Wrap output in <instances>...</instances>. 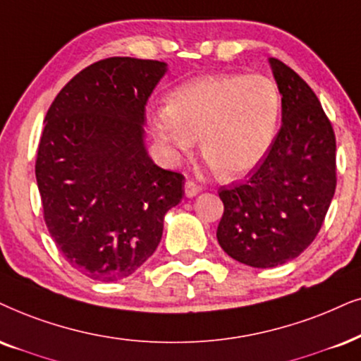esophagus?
Instances as JSON below:
<instances>
[{
    "mask_svg": "<svg viewBox=\"0 0 361 361\" xmlns=\"http://www.w3.org/2000/svg\"><path fill=\"white\" fill-rule=\"evenodd\" d=\"M202 191V186H200L196 181L193 180H186L185 183V195L188 196V198H193V196H196Z\"/></svg>",
    "mask_w": 361,
    "mask_h": 361,
    "instance_id": "obj_1",
    "label": "esophagus"
}]
</instances>
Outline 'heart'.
I'll return each mask as SVG.
<instances>
[{
  "label": "heart",
  "mask_w": 361,
  "mask_h": 361,
  "mask_svg": "<svg viewBox=\"0 0 361 361\" xmlns=\"http://www.w3.org/2000/svg\"><path fill=\"white\" fill-rule=\"evenodd\" d=\"M281 113L276 83L263 75L220 73L181 85L166 109L152 120V133L170 158L200 152L212 171L233 180L252 171L275 140Z\"/></svg>",
  "instance_id": "obj_1"
}]
</instances>
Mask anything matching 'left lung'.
<instances>
[{
	"label": "left lung",
	"instance_id": "left-lung-1",
	"mask_svg": "<svg viewBox=\"0 0 361 361\" xmlns=\"http://www.w3.org/2000/svg\"><path fill=\"white\" fill-rule=\"evenodd\" d=\"M283 125L245 181L221 186L218 243L236 262L271 268L305 252L325 221L336 188L335 131L314 91L270 58Z\"/></svg>",
	"mask_w": 361,
	"mask_h": 361
}]
</instances>
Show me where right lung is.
Returning a JSON list of instances; mask_svg holds the SVG:
<instances>
[{
  "instance_id": "obj_1",
  "label": "right lung",
  "mask_w": 361,
  "mask_h": 361,
  "mask_svg": "<svg viewBox=\"0 0 361 361\" xmlns=\"http://www.w3.org/2000/svg\"><path fill=\"white\" fill-rule=\"evenodd\" d=\"M165 71L154 59H102L63 86L44 118L35 165L44 223L93 280L138 270L185 195V176L154 165L143 145L145 106Z\"/></svg>"
}]
</instances>
